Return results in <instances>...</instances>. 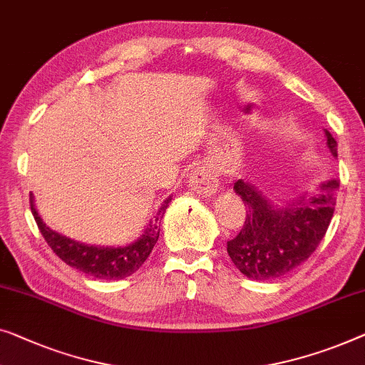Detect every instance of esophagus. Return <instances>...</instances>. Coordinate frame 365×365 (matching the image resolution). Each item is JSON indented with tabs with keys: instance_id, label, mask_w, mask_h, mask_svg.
Returning a JSON list of instances; mask_svg holds the SVG:
<instances>
[{
	"instance_id": "1",
	"label": "esophagus",
	"mask_w": 365,
	"mask_h": 365,
	"mask_svg": "<svg viewBox=\"0 0 365 365\" xmlns=\"http://www.w3.org/2000/svg\"><path fill=\"white\" fill-rule=\"evenodd\" d=\"M189 186L199 195H212L217 191L219 181L210 168L197 166L189 174Z\"/></svg>"
}]
</instances>
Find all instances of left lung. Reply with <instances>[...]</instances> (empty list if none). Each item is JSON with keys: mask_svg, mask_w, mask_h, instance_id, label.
<instances>
[{"mask_svg": "<svg viewBox=\"0 0 365 365\" xmlns=\"http://www.w3.org/2000/svg\"><path fill=\"white\" fill-rule=\"evenodd\" d=\"M327 148L337 156V143L324 130ZM339 179L321 182L313 192L289 199L268 197L244 179L234 184L247 207L240 234L227 242V253L247 278L265 282L283 277L308 260L323 240L336 207Z\"/></svg>", "mask_w": 365, "mask_h": 365, "instance_id": "8db88e82", "label": "left lung"}]
</instances>
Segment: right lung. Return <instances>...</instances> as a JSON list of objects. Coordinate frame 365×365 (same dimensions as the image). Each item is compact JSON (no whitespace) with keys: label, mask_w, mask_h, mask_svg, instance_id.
Masks as SVG:
<instances>
[{"label":"right lung","mask_w":365,"mask_h":365,"mask_svg":"<svg viewBox=\"0 0 365 365\" xmlns=\"http://www.w3.org/2000/svg\"><path fill=\"white\" fill-rule=\"evenodd\" d=\"M29 202L31 212L34 215L42 237L62 262L88 277L98 279H123L138 270L150 257L153 247L156 245L158 237H160V224L171 202V195L160 205L156 215L150 220L143 234L125 247H98L68 239L46 225L36 209L33 194H31Z\"/></svg>","instance_id":"right-lung-1"}]
</instances>
